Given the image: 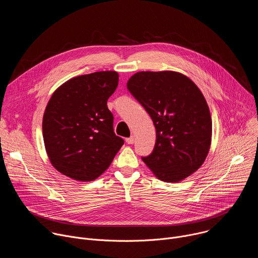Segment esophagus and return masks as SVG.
<instances>
[{
    "label": "esophagus",
    "instance_id": "obj_1",
    "mask_svg": "<svg viewBox=\"0 0 258 258\" xmlns=\"http://www.w3.org/2000/svg\"><path fill=\"white\" fill-rule=\"evenodd\" d=\"M134 141H135V138H134V137H130V138H126V139H125V142H126L127 144H133Z\"/></svg>",
    "mask_w": 258,
    "mask_h": 258
}]
</instances>
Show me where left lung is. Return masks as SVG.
Wrapping results in <instances>:
<instances>
[{"label":"left lung","instance_id":"left-lung-1","mask_svg":"<svg viewBox=\"0 0 258 258\" xmlns=\"http://www.w3.org/2000/svg\"><path fill=\"white\" fill-rule=\"evenodd\" d=\"M151 116L156 142L142 160L155 176L176 182L195 172L209 152L212 121L198 87L175 71H140L126 84Z\"/></svg>","mask_w":258,"mask_h":258}]
</instances>
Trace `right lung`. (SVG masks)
Here are the masks:
<instances>
[{
    "instance_id": "1",
    "label": "right lung",
    "mask_w": 258,
    "mask_h": 258,
    "mask_svg": "<svg viewBox=\"0 0 258 258\" xmlns=\"http://www.w3.org/2000/svg\"><path fill=\"white\" fill-rule=\"evenodd\" d=\"M118 86L116 71L73 78L52 95L43 117L45 148L62 174L91 181L111 164L124 141L113 131L107 100Z\"/></svg>"
}]
</instances>
